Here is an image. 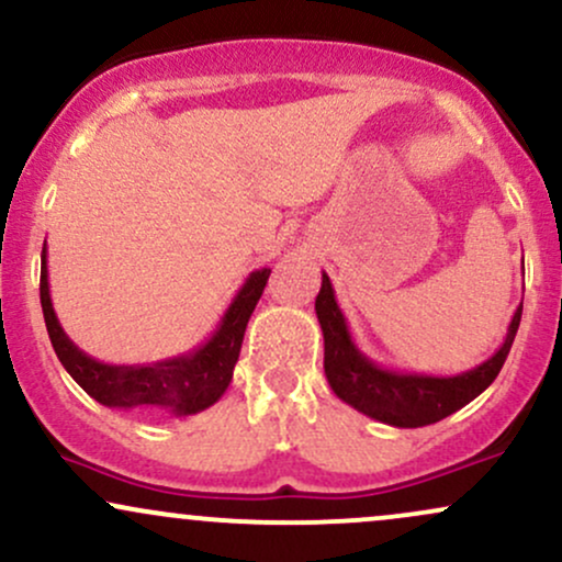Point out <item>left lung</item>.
Masks as SVG:
<instances>
[{
  "mask_svg": "<svg viewBox=\"0 0 562 562\" xmlns=\"http://www.w3.org/2000/svg\"><path fill=\"white\" fill-rule=\"evenodd\" d=\"M314 308H317L322 335H325V375L335 396L372 420L393 425V428H423V425L438 423L486 391L505 364L509 346L518 333L520 314H524V303H520L507 327L505 344L483 364L460 375H417V372L385 370L359 351L348 333L344 312L335 301L330 277L325 272H322V288Z\"/></svg>",
  "mask_w": 562,
  "mask_h": 562,
  "instance_id": "1",
  "label": "left lung"
}]
</instances>
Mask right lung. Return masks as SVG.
Wrapping results in <instances>:
<instances>
[{
  "instance_id": "right-lung-1",
  "label": "right lung",
  "mask_w": 562,
  "mask_h": 562,
  "mask_svg": "<svg viewBox=\"0 0 562 562\" xmlns=\"http://www.w3.org/2000/svg\"><path fill=\"white\" fill-rule=\"evenodd\" d=\"M269 272L272 269L263 267L248 274V280L243 282V288L237 290V295L224 312L218 327L203 346L182 353V357H171L153 364L97 362L68 338L57 322L53 299H49L47 243L42 248L38 295H42L44 322H47V333L57 359L94 402L113 406V409H164L177 417H187L216 404L232 383L245 327H248L250 314H254L256 303L267 288Z\"/></svg>"
}]
</instances>
